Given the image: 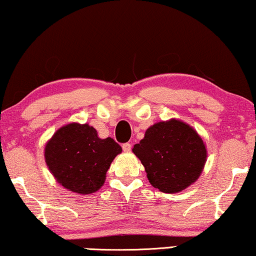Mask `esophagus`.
Masks as SVG:
<instances>
[{"label":"esophagus","mask_w":256,"mask_h":256,"mask_svg":"<svg viewBox=\"0 0 256 256\" xmlns=\"http://www.w3.org/2000/svg\"><path fill=\"white\" fill-rule=\"evenodd\" d=\"M122 150H124V152H129V151L132 150V144H130V143H124V144H122Z\"/></svg>","instance_id":"obj_1"}]
</instances>
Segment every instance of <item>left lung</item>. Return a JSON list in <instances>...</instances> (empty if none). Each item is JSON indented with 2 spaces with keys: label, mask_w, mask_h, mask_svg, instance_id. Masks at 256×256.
Masks as SVG:
<instances>
[{
  "label": "left lung",
  "mask_w": 256,
  "mask_h": 256,
  "mask_svg": "<svg viewBox=\"0 0 256 256\" xmlns=\"http://www.w3.org/2000/svg\"><path fill=\"white\" fill-rule=\"evenodd\" d=\"M152 187L174 194L195 182L204 168L206 144L186 122L170 119L146 129L143 140L132 148Z\"/></svg>",
  "instance_id": "left-lung-1"
}]
</instances>
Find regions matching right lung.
Segmentation results:
<instances>
[{
    "label": "right lung",
    "instance_id": "1",
    "mask_svg": "<svg viewBox=\"0 0 256 256\" xmlns=\"http://www.w3.org/2000/svg\"><path fill=\"white\" fill-rule=\"evenodd\" d=\"M122 148L110 137L100 138L92 126H62L45 146L47 168L61 186L77 194L100 190L106 173Z\"/></svg>",
    "mask_w": 256,
    "mask_h": 256
}]
</instances>
